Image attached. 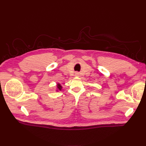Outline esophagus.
<instances>
[{
  "mask_svg": "<svg viewBox=\"0 0 146 146\" xmlns=\"http://www.w3.org/2000/svg\"><path fill=\"white\" fill-rule=\"evenodd\" d=\"M76 76H78V73H77V72H76Z\"/></svg>",
  "mask_w": 146,
  "mask_h": 146,
  "instance_id": "1",
  "label": "esophagus"
}]
</instances>
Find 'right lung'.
Wrapping results in <instances>:
<instances>
[{"label": "right lung", "mask_w": 146, "mask_h": 146, "mask_svg": "<svg viewBox=\"0 0 146 146\" xmlns=\"http://www.w3.org/2000/svg\"><path fill=\"white\" fill-rule=\"evenodd\" d=\"M57 88H58V90H61V89H62V86L60 85V84L58 83V85H57Z\"/></svg>", "instance_id": "1"}]
</instances>
